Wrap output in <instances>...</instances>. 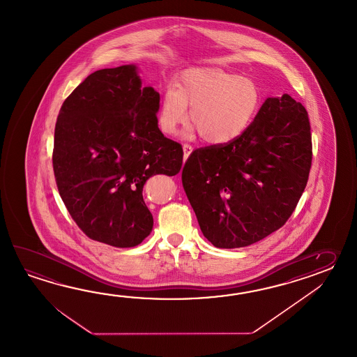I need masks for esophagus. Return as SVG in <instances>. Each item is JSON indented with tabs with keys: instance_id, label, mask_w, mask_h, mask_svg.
I'll return each instance as SVG.
<instances>
[{
	"instance_id": "obj_1",
	"label": "esophagus",
	"mask_w": 357,
	"mask_h": 357,
	"mask_svg": "<svg viewBox=\"0 0 357 357\" xmlns=\"http://www.w3.org/2000/svg\"><path fill=\"white\" fill-rule=\"evenodd\" d=\"M191 152H192V146L190 144H183V160H188Z\"/></svg>"
}]
</instances>
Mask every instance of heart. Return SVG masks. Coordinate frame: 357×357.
I'll return each instance as SVG.
<instances>
[{"mask_svg":"<svg viewBox=\"0 0 357 357\" xmlns=\"http://www.w3.org/2000/svg\"><path fill=\"white\" fill-rule=\"evenodd\" d=\"M260 91L251 79L218 68H190L182 73L175 88L160 100L158 126L174 135L188 119L194 122L186 134L197 132L209 144H227L250 126L260 106Z\"/></svg>","mask_w":357,"mask_h":357,"instance_id":"heart-1","label":"heart"}]
</instances>
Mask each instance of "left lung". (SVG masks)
Returning <instances> with one entry per match:
<instances>
[{
  "mask_svg": "<svg viewBox=\"0 0 357 357\" xmlns=\"http://www.w3.org/2000/svg\"><path fill=\"white\" fill-rule=\"evenodd\" d=\"M312 144L305 107L266 98L241 137L195 149L182 185L208 241L220 249L258 243L281 228L309 180Z\"/></svg>",
  "mask_w": 357,
  "mask_h": 357,
  "instance_id": "8db88e82",
  "label": "left lung"
}]
</instances>
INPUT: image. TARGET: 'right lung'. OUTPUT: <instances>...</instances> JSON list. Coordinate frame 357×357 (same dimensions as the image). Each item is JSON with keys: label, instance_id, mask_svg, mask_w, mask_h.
<instances>
[{"label": "right lung", "instance_id": "add662e5", "mask_svg": "<svg viewBox=\"0 0 357 357\" xmlns=\"http://www.w3.org/2000/svg\"><path fill=\"white\" fill-rule=\"evenodd\" d=\"M158 109L160 93L142 88L134 65L93 73L61 107L54 178L71 218L91 240L134 248L151 234L144 183L177 175L183 158L181 144L160 132Z\"/></svg>", "mask_w": 357, "mask_h": 357}]
</instances>
